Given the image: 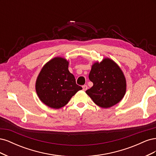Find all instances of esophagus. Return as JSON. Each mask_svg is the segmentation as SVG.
<instances>
[{
	"label": "esophagus",
	"instance_id": "obj_1",
	"mask_svg": "<svg viewBox=\"0 0 156 156\" xmlns=\"http://www.w3.org/2000/svg\"><path fill=\"white\" fill-rule=\"evenodd\" d=\"M87 88H88V87L87 85H83V90L84 91H86L87 90Z\"/></svg>",
	"mask_w": 156,
	"mask_h": 156
}]
</instances>
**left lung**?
Masks as SVG:
<instances>
[{
	"instance_id": "1",
	"label": "left lung",
	"mask_w": 156,
	"mask_h": 156,
	"mask_svg": "<svg viewBox=\"0 0 156 156\" xmlns=\"http://www.w3.org/2000/svg\"><path fill=\"white\" fill-rule=\"evenodd\" d=\"M88 77L93 86L86 93L97 105L109 108L124 98L126 91V78L112 60L106 58L100 63H94Z\"/></svg>"
}]
</instances>
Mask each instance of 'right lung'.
Returning a JSON list of instances; mask_svg holds the SVG:
<instances>
[{
	"mask_svg": "<svg viewBox=\"0 0 156 156\" xmlns=\"http://www.w3.org/2000/svg\"><path fill=\"white\" fill-rule=\"evenodd\" d=\"M65 58L55 57L42 68L36 82V90L40 100L53 108L65 106L82 88L76 84L74 75L68 70Z\"/></svg>",
	"mask_w": 156,
	"mask_h": 156,
	"instance_id": "right-lung-1",
	"label": "right lung"
}]
</instances>
